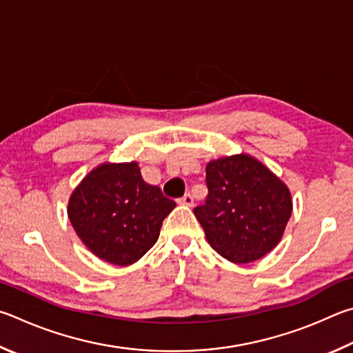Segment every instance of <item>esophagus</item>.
I'll list each match as a JSON object with an SVG mask.
<instances>
[{
    "mask_svg": "<svg viewBox=\"0 0 353 353\" xmlns=\"http://www.w3.org/2000/svg\"><path fill=\"white\" fill-rule=\"evenodd\" d=\"M178 203H180V205H184V206H192L194 205V196L190 194H186L184 196H181L180 200H178Z\"/></svg>",
    "mask_w": 353,
    "mask_h": 353,
    "instance_id": "obj_1",
    "label": "esophagus"
}]
</instances>
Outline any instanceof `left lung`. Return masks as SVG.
I'll use <instances>...</instances> for the list:
<instances>
[{
  "label": "left lung",
  "instance_id": "obj_1",
  "mask_svg": "<svg viewBox=\"0 0 353 353\" xmlns=\"http://www.w3.org/2000/svg\"><path fill=\"white\" fill-rule=\"evenodd\" d=\"M208 196L194 214L209 245L232 263L259 261L276 248L293 211L288 188L250 154L206 165Z\"/></svg>",
  "mask_w": 353,
  "mask_h": 353
}]
</instances>
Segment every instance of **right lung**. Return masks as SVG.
<instances>
[{
	"mask_svg": "<svg viewBox=\"0 0 353 353\" xmlns=\"http://www.w3.org/2000/svg\"><path fill=\"white\" fill-rule=\"evenodd\" d=\"M176 203L147 184L138 163H105L74 189L68 217L92 254L125 267L157 243L163 220Z\"/></svg>",
	"mask_w": 353,
	"mask_h": 353,
	"instance_id": "obj_1",
	"label": "right lung"
}]
</instances>
